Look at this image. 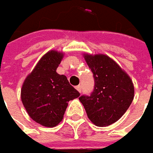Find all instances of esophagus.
Instances as JSON below:
<instances>
[{
  "mask_svg": "<svg viewBox=\"0 0 153 153\" xmlns=\"http://www.w3.org/2000/svg\"><path fill=\"white\" fill-rule=\"evenodd\" d=\"M76 89L79 91V93H81V91H82V87H81L80 85H79V86H77L76 87Z\"/></svg>",
  "mask_w": 153,
  "mask_h": 153,
  "instance_id": "34e87169",
  "label": "esophagus"
}]
</instances>
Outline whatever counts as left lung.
<instances>
[{
    "label": "left lung",
    "mask_w": 153,
    "mask_h": 153,
    "mask_svg": "<svg viewBox=\"0 0 153 153\" xmlns=\"http://www.w3.org/2000/svg\"><path fill=\"white\" fill-rule=\"evenodd\" d=\"M84 58L93 73L94 86L90 95L83 94L79 99L94 124L108 126L122 117L131 104L133 83L109 57L86 54Z\"/></svg>",
    "instance_id": "8db88e82"
}]
</instances>
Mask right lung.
<instances>
[{
	"instance_id": "add662e5",
	"label": "right lung",
	"mask_w": 153,
	"mask_h": 153,
	"mask_svg": "<svg viewBox=\"0 0 153 153\" xmlns=\"http://www.w3.org/2000/svg\"><path fill=\"white\" fill-rule=\"evenodd\" d=\"M62 58L61 52H47L22 88V102L29 116L45 127L58 125L62 121L68 102L80 94L70 85L66 77L56 72Z\"/></svg>"
}]
</instances>
